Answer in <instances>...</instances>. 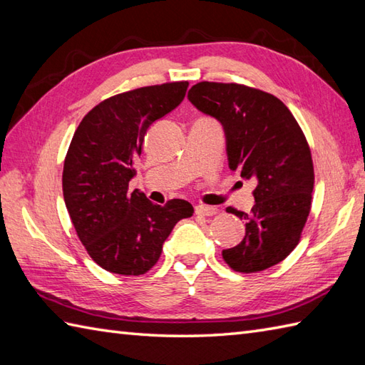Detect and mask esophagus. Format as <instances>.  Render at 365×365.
<instances>
[{"label":"esophagus","instance_id":"obj_1","mask_svg":"<svg viewBox=\"0 0 365 365\" xmlns=\"http://www.w3.org/2000/svg\"><path fill=\"white\" fill-rule=\"evenodd\" d=\"M217 212H218V209L214 206H206V205L195 206V214H198V215L209 217V215H215Z\"/></svg>","mask_w":365,"mask_h":365}]
</instances>
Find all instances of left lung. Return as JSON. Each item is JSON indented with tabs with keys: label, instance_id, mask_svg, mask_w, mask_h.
I'll use <instances>...</instances> for the list:
<instances>
[{
	"label": "left lung",
	"instance_id": "8db88e82",
	"mask_svg": "<svg viewBox=\"0 0 365 365\" xmlns=\"http://www.w3.org/2000/svg\"><path fill=\"white\" fill-rule=\"evenodd\" d=\"M187 98L222 123L232 172L256 182L250 214L226 207L245 222V237L223 250L225 262L242 273L279 264L298 245L311 210L314 165L302 128L284 103L259 88L203 81Z\"/></svg>",
	"mask_w": 365,
	"mask_h": 365
}]
</instances>
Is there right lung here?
<instances>
[{
  "label": "right lung",
  "instance_id": "right-lung-1",
  "mask_svg": "<svg viewBox=\"0 0 365 365\" xmlns=\"http://www.w3.org/2000/svg\"><path fill=\"white\" fill-rule=\"evenodd\" d=\"M187 87L180 81L110 96L73 135L63 162V200L87 253L110 273H147L175 225L193 214L185 200L159 206L143 192L128 190L148 128L180 106Z\"/></svg>",
  "mask_w": 365,
  "mask_h": 365
}]
</instances>
